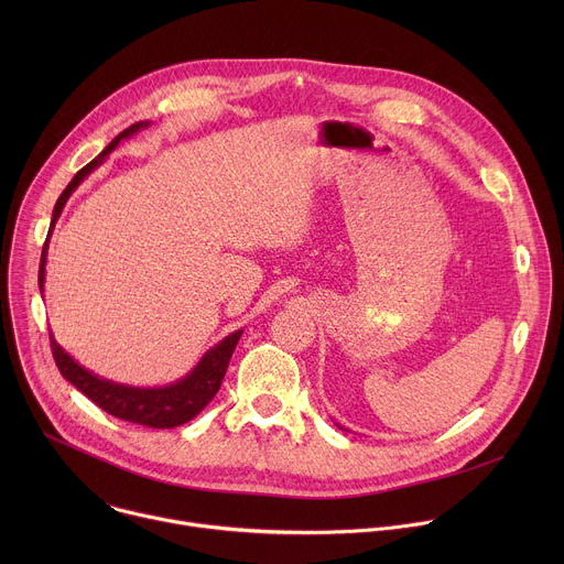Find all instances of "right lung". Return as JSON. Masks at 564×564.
Wrapping results in <instances>:
<instances>
[{
    "mask_svg": "<svg viewBox=\"0 0 564 564\" xmlns=\"http://www.w3.org/2000/svg\"><path fill=\"white\" fill-rule=\"evenodd\" d=\"M147 122H135L129 129H124L120 135H116L109 147L94 158L89 165H85L79 170L73 181L66 185V189L59 194L55 207H53V220L51 227L55 225L64 203L68 200L70 192L83 183V178L94 172V167H98L102 163V158L107 153H111V149H116V144L135 133L140 127H144ZM46 250H48V240L42 248V261H40V290L44 288V263H46ZM243 335V330H238L229 337H225L216 348H212L200 364L192 370V375H187L183 381L167 386V388H129V386H120V383H111L107 379H100L96 375H91L89 370H85L83 366H77L59 346L57 341L51 337V352L55 359L57 370L62 372L64 379H68L79 392H85L98 409H102L105 413L131 422V424H140L147 429H174L181 424H187L189 420H194L209 401L214 399V394L218 392L223 377L227 372L231 352Z\"/></svg>",
    "mask_w": 564,
    "mask_h": 564,
    "instance_id": "obj_1",
    "label": "right lung"
}]
</instances>
